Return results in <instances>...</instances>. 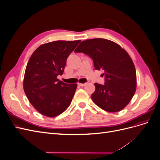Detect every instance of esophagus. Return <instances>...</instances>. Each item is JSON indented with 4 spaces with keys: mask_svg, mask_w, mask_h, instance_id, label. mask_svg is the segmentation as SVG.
<instances>
[{
    "mask_svg": "<svg viewBox=\"0 0 160 160\" xmlns=\"http://www.w3.org/2000/svg\"><path fill=\"white\" fill-rule=\"evenodd\" d=\"M78 85H79V86H81V87H83V86H85V85H86V83H79Z\"/></svg>",
    "mask_w": 160,
    "mask_h": 160,
    "instance_id": "34e87169",
    "label": "esophagus"
}]
</instances>
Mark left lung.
I'll use <instances>...</instances> for the list:
<instances>
[{"instance_id":"obj_1","label":"left lung","mask_w":160,"mask_h":160,"mask_svg":"<svg viewBox=\"0 0 160 160\" xmlns=\"http://www.w3.org/2000/svg\"><path fill=\"white\" fill-rule=\"evenodd\" d=\"M93 61L97 70H103L105 85L94 83L93 102L110 113L122 110L132 100L136 90V71L127 51L117 43L105 38L82 41L75 50Z\"/></svg>"}]
</instances>
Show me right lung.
Here are the masks:
<instances>
[{
	"mask_svg": "<svg viewBox=\"0 0 160 160\" xmlns=\"http://www.w3.org/2000/svg\"><path fill=\"white\" fill-rule=\"evenodd\" d=\"M56 41L38 47L28 61L23 89L31 105L42 115L54 118L68 108L77 84L57 79L64 72L67 57L80 42Z\"/></svg>",
	"mask_w": 160,
	"mask_h": 160,
	"instance_id": "1",
	"label": "right lung"
}]
</instances>
